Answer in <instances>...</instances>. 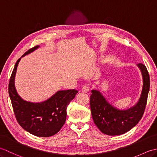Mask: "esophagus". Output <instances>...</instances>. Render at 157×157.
I'll return each mask as SVG.
<instances>
[{
  "label": "esophagus",
  "mask_w": 157,
  "mask_h": 157,
  "mask_svg": "<svg viewBox=\"0 0 157 157\" xmlns=\"http://www.w3.org/2000/svg\"><path fill=\"white\" fill-rule=\"evenodd\" d=\"M90 90V88L88 87V86H82V92H84V93H87Z\"/></svg>",
  "instance_id": "esophagus-1"
}]
</instances>
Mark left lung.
Segmentation results:
<instances>
[{
    "mask_svg": "<svg viewBox=\"0 0 157 157\" xmlns=\"http://www.w3.org/2000/svg\"><path fill=\"white\" fill-rule=\"evenodd\" d=\"M142 77V88L138 102L127 109H119L110 104L98 90H92L90 109L93 121L103 134L118 136L129 131L144 114L150 88V78L146 66L137 65Z\"/></svg>",
    "mask_w": 157,
    "mask_h": 157,
    "instance_id": "left-lung-1",
    "label": "left lung"
}]
</instances>
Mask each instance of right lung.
I'll use <instances>...</instances> for the list:
<instances>
[{"instance_id": "add662e5", "label": "right lung", "mask_w": 157, "mask_h": 157, "mask_svg": "<svg viewBox=\"0 0 157 157\" xmlns=\"http://www.w3.org/2000/svg\"><path fill=\"white\" fill-rule=\"evenodd\" d=\"M40 46L28 50L16 62L9 80V94L17 121L25 131L38 137H50L56 134L65 124L67 107L75 98L78 90H59L51 97L40 102L23 100L17 92L15 78L20 60L34 52Z\"/></svg>"}]
</instances>
